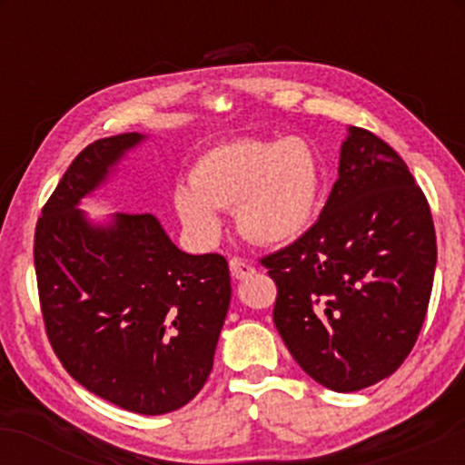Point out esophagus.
<instances>
[{
    "label": "esophagus",
    "mask_w": 465,
    "mask_h": 465,
    "mask_svg": "<svg viewBox=\"0 0 465 465\" xmlns=\"http://www.w3.org/2000/svg\"><path fill=\"white\" fill-rule=\"evenodd\" d=\"M229 269H232V275L236 277V280H247V277L255 273V266L242 258L229 260Z\"/></svg>",
    "instance_id": "obj_1"
}]
</instances>
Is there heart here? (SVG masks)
I'll list each match as a JSON object with an SVG mask.
<instances>
[{"label":"heart","instance_id":"1","mask_svg":"<svg viewBox=\"0 0 465 465\" xmlns=\"http://www.w3.org/2000/svg\"><path fill=\"white\" fill-rule=\"evenodd\" d=\"M190 190L174 192V210L199 240L221 233L216 210L233 212L240 232L280 244L306 232L322 196V163L302 137L233 140L207 148L192 163Z\"/></svg>","mask_w":465,"mask_h":465}]
</instances>
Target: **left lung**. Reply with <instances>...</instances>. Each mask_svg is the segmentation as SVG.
<instances>
[{
  "instance_id": "obj_1",
  "label": "left lung",
  "mask_w": 465,
  "mask_h": 465,
  "mask_svg": "<svg viewBox=\"0 0 465 465\" xmlns=\"http://www.w3.org/2000/svg\"><path fill=\"white\" fill-rule=\"evenodd\" d=\"M437 262L429 201L402 157L350 126L322 216L264 255L273 322L319 385L348 393L391 376L413 350Z\"/></svg>"
}]
</instances>
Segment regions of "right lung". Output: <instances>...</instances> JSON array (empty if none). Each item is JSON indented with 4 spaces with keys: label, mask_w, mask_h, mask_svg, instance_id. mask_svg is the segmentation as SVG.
I'll use <instances>...</instances> for the list:
<instances>
[{
    "label": "right lung",
    "mask_w": 465,
    "mask_h": 465,
    "mask_svg": "<svg viewBox=\"0 0 465 465\" xmlns=\"http://www.w3.org/2000/svg\"><path fill=\"white\" fill-rule=\"evenodd\" d=\"M142 140L104 137L74 159L36 223L35 269L45 334L69 376L115 407L162 415L205 385L232 280L221 253H185L153 214L120 212L103 227L76 207Z\"/></svg>",
    "instance_id": "right-lung-1"
}]
</instances>
